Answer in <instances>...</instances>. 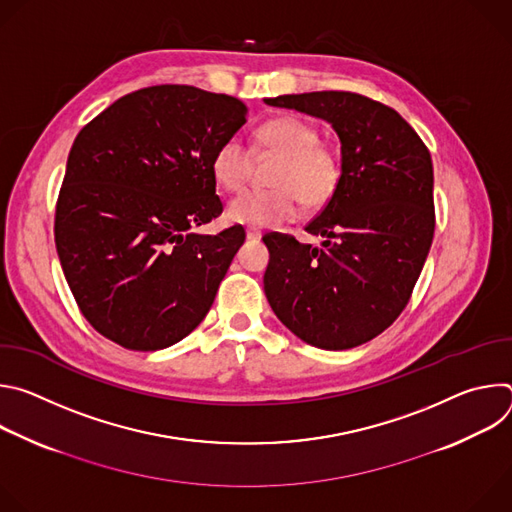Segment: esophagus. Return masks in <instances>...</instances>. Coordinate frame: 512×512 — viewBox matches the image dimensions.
Listing matches in <instances>:
<instances>
[{
    "mask_svg": "<svg viewBox=\"0 0 512 512\" xmlns=\"http://www.w3.org/2000/svg\"><path fill=\"white\" fill-rule=\"evenodd\" d=\"M247 239L249 241H259L261 239V231L259 229H255V227H247Z\"/></svg>",
    "mask_w": 512,
    "mask_h": 512,
    "instance_id": "1",
    "label": "esophagus"
}]
</instances>
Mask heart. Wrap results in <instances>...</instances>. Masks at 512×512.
Here are the masks:
<instances>
[{
    "label": "heart",
    "instance_id": "1",
    "mask_svg": "<svg viewBox=\"0 0 512 512\" xmlns=\"http://www.w3.org/2000/svg\"><path fill=\"white\" fill-rule=\"evenodd\" d=\"M255 152L275 154L269 182L271 188L247 190L229 202L231 221L249 227H271L291 221L298 202L306 208H322L332 200L342 178L338 154L320 143V131L300 117H275L255 131ZM253 166V154L247 145L231 135L218 143L212 154L210 170L216 184L237 192L245 186Z\"/></svg>",
    "mask_w": 512,
    "mask_h": 512
}]
</instances>
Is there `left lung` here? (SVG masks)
<instances>
[{
	"label": "left lung",
	"mask_w": 512,
	"mask_h": 512,
	"mask_svg": "<svg viewBox=\"0 0 512 512\" xmlns=\"http://www.w3.org/2000/svg\"><path fill=\"white\" fill-rule=\"evenodd\" d=\"M332 123L342 178L306 231L322 247L267 233L265 296L304 342L346 350L387 330L409 304L435 231L427 145L391 107L348 91L265 99Z\"/></svg>",
	"instance_id": "8db88e82"
}]
</instances>
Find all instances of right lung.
I'll return each mask as SVG.
<instances>
[{"instance_id":"1","label":"right lung","mask_w":512,"mask_h":512,"mask_svg":"<svg viewBox=\"0 0 512 512\" xmlns=\"http://www.w3.org/2000/svg\"><path fill=\"white\" fill-rule=\"evenodd\" d=\"M245 115L235 97L156 85L117 99L72 143L54 243L79 310L115 344L168 348L208 314L245 229H192L223 212L210 160Z\"/></svg>"}]
</instances>
